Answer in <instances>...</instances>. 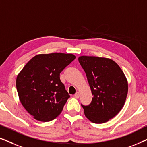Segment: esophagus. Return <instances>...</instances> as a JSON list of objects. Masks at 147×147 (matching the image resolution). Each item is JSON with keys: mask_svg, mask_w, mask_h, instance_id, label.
<instances>
[{"mask_svg": "<svg viewBox=\"0 0 147 147\" xmlns=\"http://www.w3.org/2000/svg\"><path fill=\"white\" fill-rule=\"evenodd\" d=\"M74 97H75L76 98H79V97H80L79 92H76V93L75 94V95H74Z\"/></svg>", "mask_w": 147, "mask_h": 147, "instance_id": "obj_1", "label": "esophagus"}]
</instances>
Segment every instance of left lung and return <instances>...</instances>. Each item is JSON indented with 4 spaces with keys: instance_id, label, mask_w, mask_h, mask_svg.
<instances>
[{
    "instance_id": "obj_1",
    "label": "left lung",
    "mask_w": 147,
    "mask_h": 147,
    "mask_svg": "<svg viewBox=\"0 0 147 147\" xmlns=\"http://www.w3.org/2000/svg\"><path fill=\"white\" fill-rule=\"evenodd\" d=\"M87 76L92 102L82 106L88 119L96 124L108 122L124 105L128 94V82L121 68L109 58L80 56L78 58Z\"/></svg>"
}]
</instances>
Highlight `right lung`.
Instances as JSON below:
<instances>
[{
    "label": "right lung",
    "mask_w": 147,
    "mask_h": 147,
    "mask_svg": "<svg viewBox=\"0 0 147 147\" xmlns=\"http://www.w3.org/2000/svg\"><path fill=\"white\" fill-rule=\"evenodd\" d=\"M75 59L71 53L39 54L18 74L16 86L20 102L35 119L49 122L61 114L70 96L59 74Z\"/></svg>",
    "instance_id": "obj_1"
}]
</instances>
